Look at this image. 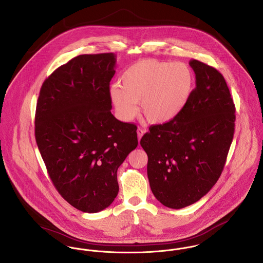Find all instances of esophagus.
Here are the masks:
<instances>
[{
    "label": "esophagus",
    "mask_w": 263,
    "mask_h": 263,
    "mask_svg": "<svg viewBox=\"0 0 263 263\" xmlns=\"http://www.w3.org/2000/svg\"><path fill=\"white\" fill-rule=\"evenodd\" d=\"M145 133H146V130H145V129H142V128H138V129H137V135H138V139H139V140L141 139L142 136H143Z\"/></svg>",
    "instance_id": "obj_1"
}]
</instances>
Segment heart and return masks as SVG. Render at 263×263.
I'll list each match as a JSON object with an SVG mask.
<instances>
[{
	"label": "heart",
	"instance_id": "1",
	"mask_svg": "<svg viewBox=\"0 0 263 263\" xmlns=\"http://www.w3.org/2000/svg\"><path fill=\"white\" fill-rule=\"evenodd\" d=\"M194 76L184 63L145 59L124 71L120 85L110 87L109 95L119 117L131 121L138 113L154 125L173 121L189 101Z\"/></svg>",
	"mask_w": 263,
	"mask_h": 263
}]
</instances>
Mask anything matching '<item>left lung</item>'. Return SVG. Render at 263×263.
Masks as SVG:
<instances>
[{"instance_id":"left-lung-1","label":"left lung","mask_w":263,"mask_h":263,"mask_svg":"<svg viewBox=\"0 0 263 263\" xmlns=\"http://www.w3.org/2000/svg\"><path fill=\"white\" fill-rule=\"evenodd\" d=\"M189 65L196 87L173 121L142 137L147 175L158 201L180 209L201 199L221 175L233 139L235 106L222 75L202 62Z\"/></svg>"}]
</instances>
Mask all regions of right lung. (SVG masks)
I'll return each mask as SVG.
<instances>
[{"instance_id": "1", "label": "right lung", "mask_w": 263, "mask_h": 263, "mask_svg": "<svg viewBox=\"0 0 263 263\" xmlns=\"http://www.w3.org/2000/svg\"><path fill=\"white\" fill-rule=\"evenodd\" d=\"M116 55H80L42 85L35 137L61 196L83 212L96 213L116 198L117 170L137 145V127L111 113L109 90Z\"/></svg>"}]
</instances>
